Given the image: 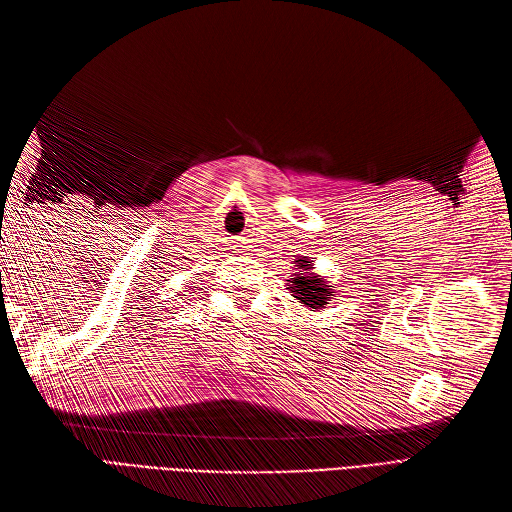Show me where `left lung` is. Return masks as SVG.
Returning a JSON list of instances; mask_svg holds the SVG:
<instances>
[{
    "label": "left lung",
    "mask_w": 512,
    "mask_h": 512,
    "mask_svg": "<svg viewBox=\"0 0 512 512\" xmlns=\"http://www.w3.org/2000/svg\"><path fill=\"white\" fill-rule=\"evenodd\" d=\"M307 266H311V261H307ZM300 268H305V264H300ZM331 287L333 285H326L318 277H294L290 290L294 292V298L298 303H303L305 307L311 309H322L326 305V300L333 296Z\"/></svg>",
    "instance_id": "obj_1"
}]
</instances>
